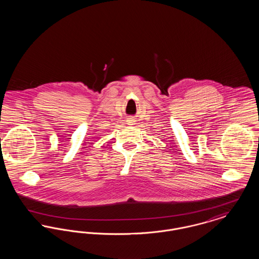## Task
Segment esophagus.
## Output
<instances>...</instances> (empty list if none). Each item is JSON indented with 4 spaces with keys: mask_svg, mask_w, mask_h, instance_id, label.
Returning a JSON list of instances; mask_svg holds the SVG:
<instances>
[{
    "mask_svg": "<svg viewBox=\"0 0 259 259\" xmlns=\"http://www.w3.org/2000/svg\"><path fill=\"white\" fill-rule=\"evenodd\" d=\"M127 121H128V123L129 124H133L135 122V121H134V119H132V118H128V120H127Z\"/></svg>",
    "mask_w": 259,
    "mask_h": 259,
    "instance_id": "esophagus-1",
    "label": "esophagus"
}]
</instances>
